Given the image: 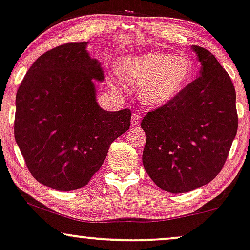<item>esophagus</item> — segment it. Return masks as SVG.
Wrapping results in <instances>:
<instances>
[{
  "label": "esophagus",
  "mask_w": 250,
  "mask_h": 250,
  "mask_svg": "<svg viewBox=\"0 0 250 250\" xmlns=\"http://www.w3.org/2000/svg\"><path fill=\"white\" fill-rule=\"evenodd\" d=\"M141 120H142V116L140 113H134V114L131 115V125H138L141 123Z\"/></svg>",
  "instance_id": "obj_1"
}]
</instances>
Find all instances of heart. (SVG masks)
<instances>
[{"mask_svg": "<svg viewBox=\"0 0 250 250\" xmlns=\"http://www.w3.org/2000/svg\"><path fill=\"white\" fill-rule=\"evenodd\" d=\"M119 72L125 81L141 84L145 103L158 106L172 102L185 90L194 75V64L186 56L153 52L125 58Z\"/></svg>", "mask_w": 250, "mask_h": 250, "instance_id": "obj_1", "label": "heart"}]
</instances>
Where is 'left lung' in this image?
Wrapping results in <instances>:
<instances>
[{
  "mask_svg": "<svg viewBox=\"0 0 250 250\" xmlns=\"http://www.w3.org/2000/svg\"><path fill=\"white\" fill-rule=\"evenodd\" d=\"M192 49L200 76L172 102L142 120L143 165L163 190L179 194L207 185L223 169L238 131L235 88L212 53Z\"/></svg>",
  "mask_w": 250,
  "mask_h": 250,
  "instance_id": "left-lung-1",
  "label": "left lung"
}]
</instances>
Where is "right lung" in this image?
I'll use <instances>...</instances> for the list:
<instances>
[{
    "instance_id": "obj_1",
    "label": "right lung",
    "mask_w": 250,
    "mask_h": 250,
    "mask_svg": "<svg viewBox=\"0 0 250 250\" xmlns=\"http://www.w3.org/2000/svg\"><path fill=\"white\" fill-rule=\"evenodd\" d=\"M86 42L47 50L28 69L16 94L15 138L27 169L56 190L83 188L102 167L110 144L130 127L129 108L106 112L93 81H103Z\"/></svg>"
}]
</instances>
